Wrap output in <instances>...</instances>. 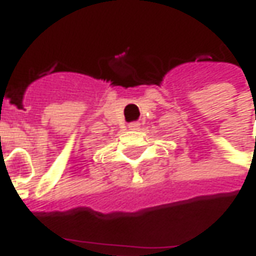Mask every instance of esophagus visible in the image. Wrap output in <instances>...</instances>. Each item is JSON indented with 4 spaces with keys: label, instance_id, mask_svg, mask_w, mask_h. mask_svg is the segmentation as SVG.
I'll use <instances>...</instances> for the list:
<instances>
[{
    "label": "esophagus",
    "instance_id": "esophagus-1",
    "mask_svg": "<svg viewBox=\"0 0 256 256\" xmlns=\"http://www.w3.org/2000/svg\"><path fill=\"white\" fill-rule=\"evenodd\" d=\"M140 126H141V124L140 122H131L128 125L130 130H140Z\"/></svg>",
    "mask_w": 256,
    "mask_h": 256
}]
</instances>
